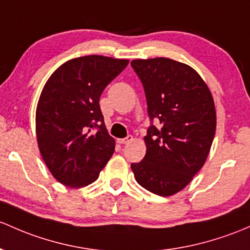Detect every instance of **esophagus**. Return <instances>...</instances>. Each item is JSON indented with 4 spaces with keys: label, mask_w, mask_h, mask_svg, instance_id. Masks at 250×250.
I'll return each mask as SVG.
<instances>
[{
    "label": "esophagus",
    "mask_w": 250,
    "mask_h": 250,
    "mask_svg": "<svg viewBox=\"0 0 250 250\" xmlns=\"http://www.w3.org/2000/svg\"><path fill=\"white\" fill-rule=\"evenodd\" d=\"M132 141H133V136L132 135H128L127 138H125V139H118L117 143L118 144H122V145H125V144H129V143H132Z\"/></svg>",
    "instance_id": "34e87169"
}]
</instances>
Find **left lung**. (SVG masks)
<instances>
[{
    "label": "left lung",
    "instance_id": "obj_1",
    "mask_svg": "<svg viewBox=\"0 0 250 250\" xmlns=\"http://www.w3.org/2000/svg\"><path fill=\"white\" fill-rule=\"evenodd\" d=\"M145 90L152 125L144 138L146 154L132 167L139 185L170 196L182 190L204 167L215 134V106L208 86L188 64L156 57L134 60Z\"/></svg>",
    "mask_w": 250,
    "mask_h": 250
}]
</instances>
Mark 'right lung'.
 Wrapping results in <instances>:
<instances>
[{
    "mask_svg": "<svg viewBox=\"0 0 250 250\" xmlns=\"http://www.w3.org/2000/svg\"><path fill=\"white\" fill-rule=\"evenodd\" d=\"M128 60L90 55L63 63L44 85L36 110L39 151L62 185L80 188L98 178L115 151L99 98Z\"/></svg>",
    "mask_w": 250,
    "mask_h": 250,
    "instance_id": "add662e5",
    "label": "right lung"
}]
</instances>
